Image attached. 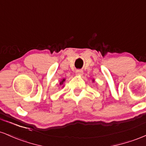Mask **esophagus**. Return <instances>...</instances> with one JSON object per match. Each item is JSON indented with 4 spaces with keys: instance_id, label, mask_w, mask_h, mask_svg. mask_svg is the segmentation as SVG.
I'll use <instances>...</instances> for the list:
<instances>
[{
    "instance_id": "esophagus-1",
    "label": "esophagus",
    "mask_w": 146,
    "mask_h": 146,
    "mask_svg": "<svg viewBox=\"0 0 146 146\" xmlns=\"http://www.w3.org/2000/svg\"><path fill=\"white\" fill-rule=\"evenodd\" d=\"M76 75H82L83 74V71H82V70H80V69H78V70H76Z\"/></svg>"
}]
</instances>
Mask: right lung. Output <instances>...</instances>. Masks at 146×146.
Listing matches in <instances>:
<instances>
[{
	"mask_svg": "<svg viewBox=\"0 0 146 146\" xmlns=\"http://www.w3.org/2000/svg\"><path fill=\"white\" fill-rule=\"evenodd\" d=\"M64 80H62V82H60V84H62V83H63V82H64Z\"/></svg>",
	"mask_w": 146,
	"mask_h": 146,
	"instance_id": "1",
	"label": "right lung"
}]
</instances>
